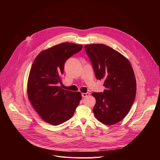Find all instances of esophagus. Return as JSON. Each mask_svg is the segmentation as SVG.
<instances>
[{"label":"esophagus","mask_w":160,"mask_h":160,"mask_svg":"<svg viewBox=\"0 0 160 160\" xmlns=\"http://www.w3.org/2000/svg\"><path fill=\"white\" fill-rule=\"evenodd\" d=\"M89 95H90V93H89V92H86V93H82V98H86V97L88 96Z\"/></svg>","instance_id":"34e87169"}]
</instances>
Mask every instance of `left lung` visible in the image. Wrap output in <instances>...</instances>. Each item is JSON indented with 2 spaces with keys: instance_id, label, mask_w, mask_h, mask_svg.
Instances as JSON below:
<instances>
[{
  "instance_id": "obj_1",
  "label": "left lung",
  "mask_w": 160,
  "mask_h": 160,
  "mask_svg": "<svg viewBox=\"0 0 160 160\" xmlns=\"http://www.w3.org/2000/svg\"><path fill=\"white\" fill-rule=\"evenodd\" d=\"M98 80H104L103 92H93L96 99L93 109L101 123L112 125L128 113L135 98L136 80L129 61L118 51L104 44L85 45Z\"/></svg>"
}]
</instances>
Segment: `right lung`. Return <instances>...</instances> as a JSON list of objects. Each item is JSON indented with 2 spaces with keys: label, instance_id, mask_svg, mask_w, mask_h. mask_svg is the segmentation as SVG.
I'll use <instances>...</instances> for the list:
<instances>
[{
  "label": "right lung",
  "instance_id": "add662e5",
  "mask_svg": "<svg viewBox=\"0 0 160 160\" xmlns=\"http://www.w3.org/2000/svg\"><path fill=\"white\" fill-rule=\"evenodd\" d=\"M82 45L62 43L42 51L35 59L28 80V97L42 120L52 125L70 120L82 99L80 92L62 89L65 62L78 52Z\"/></svg>",
  "mask_w": 160,
  "mask_h": 160
}]
</instances>
